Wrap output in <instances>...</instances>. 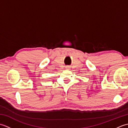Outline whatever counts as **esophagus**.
<instances>
[{
    "mask_svg": "<svg viewBox=\"0 0 128 128\" xmlns=\"http://www.w3.org/2000/svg\"><path fill=\"white\" fill-rule=\"evenodd\" d=\"M66 68H67V69H68V68H69V67H68V66H67V67H66Z\"/></svg>",
    "mask_w": 128,
    "mask_h": 128,
    "instance_id": "esophagus-1",
    "label": "esophagus"
}]
</instances>
